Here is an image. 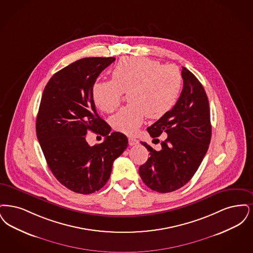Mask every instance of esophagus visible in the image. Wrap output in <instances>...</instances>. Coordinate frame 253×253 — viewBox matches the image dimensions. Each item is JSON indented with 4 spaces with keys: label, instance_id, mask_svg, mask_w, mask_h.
Returning a JSON list of instances; mask_svg holds the SVG:
<instances>
[{
    "label": "esophagus",
    "instance_id": "34e87169",
    "mask_svg": "<svg viewBox=\"0 0 253 253\" xmlns=\"http://www.w3.org/2000/svg\"><path fill=\"white\" fill-rule=\"evenodd\" d=\"M128 143H129V145H136V144H138L139 143V141L138 140H136L135 138H132V137H129L128 138Z\"/></svg>",
    "mask_w": 253,
    "mask_h": 253
}]
</instances>
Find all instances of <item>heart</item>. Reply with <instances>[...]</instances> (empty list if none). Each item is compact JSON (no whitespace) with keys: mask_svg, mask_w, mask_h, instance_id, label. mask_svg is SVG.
Wrapping results in <instances>:
<instances>
[{"mask_svg":"<svg viewBox=\"0 0 253 253\" xmlns=\"http://www.w3.org/2000/svg\"><path fill=\"white\" fill-rule=\"evenodd\" d=\"M112 80L97 81L92 87L95 105L105 112H113L128 92L131 103L110 118L116 131L132 135L146 115L151 119L165 116L176 104L181 89L182 77L174 65L144 57L126 56L112 70Z\"/></svg>","mask_w":253,"mask_h":253,"instance_id":"b5f03b06","label":"heart"}]
</instances>
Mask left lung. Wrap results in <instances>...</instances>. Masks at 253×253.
<instances>
[{
  "label": "left lung",
  "mask_w": 253,
  "mask_h": 253,
  "mask_svg": "<svg viewBox=\"0 0 253 253\" xmlns=\"http://www.w3.org/2000/svg\"><path fill=\"white\" fill-rule=\"evenodd\" d=\"M183 88L176 105L147 128L152 138L166 133L161 150L141 142L150 157L139 168L145 185L159 193L184 186L193 177L207 153L211 137L209 100L198 78L185 67Z\"/></svg>",
  "instance_id": "8db88e82"
}]
</instances>
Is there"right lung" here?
<instances>
[{"label":"right lung","mask_w":253,"mask_h":253,"mask_svg":"<svg viewBox=\"0 0 253 253\" xmlns=\"http://www.w3.org/2000/svg\"><path fill=\"white\" fill-rule=\"evenodd\" d=\"M114 57H85L55 73L41 101L36 122L37 137L55 178L69 190L88 195L110 178L112 165L126 149L128 141L97 113L92 97L96 78ZM105 137L90 147L88 131Z\"/></svg>","instance_id":"right-lung-1"}]
</instances>
